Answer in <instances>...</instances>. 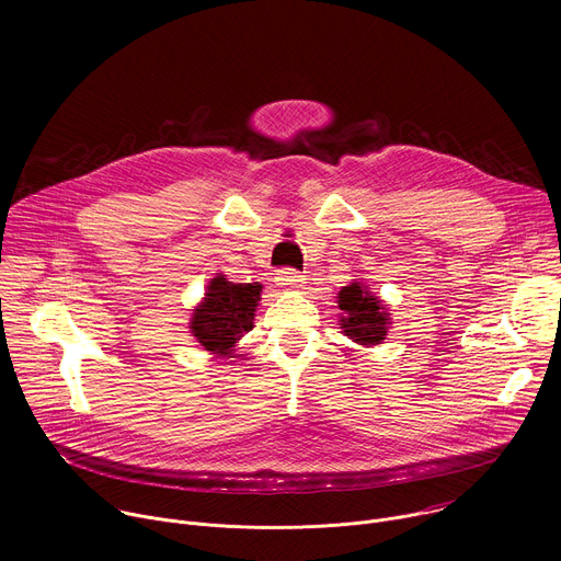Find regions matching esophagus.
<instances>
[{
  "mask_svg": "<svg viewBox=\"0 0 561 561\" xmlns=\"http://www.w3.org/2000/svg\"><path fill=\"white\" fill-rule=\"evenodd\" d=\"M277 282H279L282 286L299 288V286L306 284V275L299 273V271H295V268H282V271H277Z\"/></svg>",
  "mask_w": 561,
  "mask_h": 561,
  "instance_id": "1",
  "label": "esophagus"
}]
</instances>
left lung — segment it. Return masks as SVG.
I'll return each instance as SVG.
<instances>
[{
  "mask_svg": "<svg viewBox=\"0 0 561 561\" xmlns=\"http://www.w3.org/2000/svg\"><path fill=\"white\" fill-rule=\"evenodd\" d=\"M340 310H344L342 329L353 342L375 346L386 337L390 324L386 308L357 282L340 290Z\"/></svg>",
  "mask_w": 561,
  "mask_h": 561,
  "instance_id": "1",
  "label": "left lung"
}]
</instances>
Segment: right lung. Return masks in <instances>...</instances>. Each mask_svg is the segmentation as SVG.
Returning <instances> with one entry per match:
<instances>
[{
    "instance_id": "obj_1",
    "label": "right lung",
    "mask_w": 561,
    "mask_h": 561,
    "mask_svg": "<svg viewBox=\"0 0 561 561\" xmlns=\"http://www.w3.org/2000/svg\"><path fill=\"white\" fill-rule=\"evenodd\" d=\"M260 293L262 284H232L224 275H217L208 286L206 299L193 314L191 331L197 342L206 351L230 357L237 340L253 331Z\"/></svg>"
}]
</instances>
